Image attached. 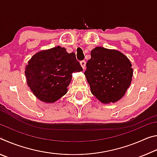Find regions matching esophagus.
I'll list each match as a JSON object with an SVG mask.
<instances>
[{
	"label": "esophagus",
	"mask_w": 157,
	"mask_h": 157,
	"mask_svg": "<svg viewBox=\"0 0 157 157\" xmlns=\"http://www.w3.org/2000/svg\"><path fill=\"white\" fill-rule=\"evenodd\" d=\"M80 65L82 67V68H83L84 70L85 68H86V62H85V60L80 61Z\"/></svg>",
	"instance_id": "34e87169"
}]
</instances>
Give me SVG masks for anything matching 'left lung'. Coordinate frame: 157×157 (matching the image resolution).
Segmentation results:
<instances>
[{
  "label": "left lung",
  "mask_w": 157,
  "mask_h": 157,
  "mask_svg": "<svg viewBox=\"0 0 157 157\" xmlns=\"http://www.w3.org/2000/svg\"><path fill=\"white\" fill-rule=\"evenodd\" d=\"M91 56L84 74L92 94L103 103L120 100L131 84V62L121 52L103 47L93 49Z\"/></svg>",
  "instance_id": "1"
}]
</instances>
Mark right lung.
<instances>
[{
  "instance_id": "obj_1",
  "label": "right lung",
  "mask_w": 157,
  "mask_h": 157,
  "mask_svg": "<svg viewBox=\"0 0 157 157\" xmlns=\"http://www.w3.org/2000/svg\"><path fill=\"white\" fill-rule=\"evenodd\" d=\"M82 71L74 52L57 46L33 55L25 68L27 83L34 95L43 102L59 100L67 92L72 73Z\"/></svg>"
}]
</instances>
